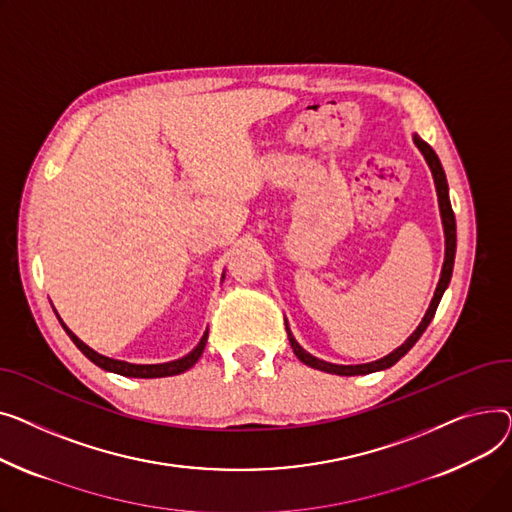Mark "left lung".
I'll return each instance as SVG.
<instances>
[{
    "instance_id": "8db88e82",
    "label": "left lung",
    "mask_w": 512,
    "mask_h": 512,
    "mask_svg": "<svg viewBox=\"0 0 512 512\" xmlns=\"http://www.w3.org/2000/svg\"><path fill=\"white\" fill-rule=\"evenodd\" d=\"M413 142L415 146L422 150V155L426 159V163L430 165L432 169V175H434V184H436V192H438V204H440V217H442V225H444V239H446V250H444V264H442V273H440V281H438V287L434 291V297L430 302V308L424 316V320L419 322V326L413 330V335L401 345L397 347L393 353H388L386 357L382 359H376V362H370V364H359V366H337V364H328V362H322V359L310 355L306 349H302V345H299L291 330L287 328V337H289V343H291V349L293 353L297 355L299 362H304L306 366L314 368V370H322V372H328V374H337V376H359V374H372V372H378V370H386L390 366H395L399 359L417 343V339L424 335V330L428 328V324L432 322L434 314H436V308L440 304V299L450 283V277H453V266H455V252H457V223H455V213H453V206H450V198H448V184H446V175H444V169L440 165V159L438 155L434 153V148L424 142L422 138H419L417 134H413Z\"/></svg>"
}]
</instances>
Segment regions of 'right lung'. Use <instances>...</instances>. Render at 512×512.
<instances>
[{"mask_svg": "<svg viewBox=\"0 0 512 512\" xmlns=\"http://www.w3.org/2000/svg\"><path fill=\"white\" fill-rule=\"evenodd\" d=\"M59 318V316H57ZM59 322H62V318H59ZM64 330L68 333V337L74 341V345L93 362L95 366L107 370V372H113V374H119V376H128V378H165V376H175V374H182L186 370H190L196 362L198 357L202 355L204 351V345H206V339H208V330L202 335L200 343L196 345V349H192L188 355L179 357V359H173V362H167V364H128V362H122V359H111V357H105L101 353H97L95 349H90L86 343H82L72 330L62 322Z\"/></svg>", "mask_w": 512, "mask_h": 512, "instance_id": "1", "label": "right lung"}]
</instances>
